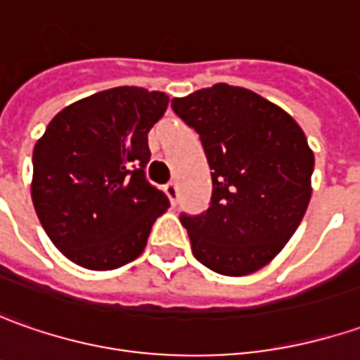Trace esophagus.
Returning <instances> with one entry per match:
<instances>
[{
  "mask_svg": "<svg viewBox=\"0 0 360 360\" xmlns=\"http://www.w3.org/2000/svg\"><path fill=\"white\" fill-rule=\"evenodd\" d=\"M163 191L169 197V201L175 205L177 203V195H179V189H177V183H167L165 187H163Z\"/></svg>",
  "mask_w": 360,
  "mask_h": 360,
  "instance_id": "34e87169",
  "label": "esophagus"
}]
</instances>
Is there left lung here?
<instances>
[{"mask_svg": "<svg viewBox=\"0 0 360 360\" xmlns=\"http://www.w3.org/2000/svg\"><path fill=\"white\" fill-rule=\"evenodd\" d=\"M199 133L213 181L201 215H181L195 259L227 277L269 265L303 221L315 155L299 123L245 87L217 83L171 99Z\"/></svg>", "mask_w": 360, "mask_h": 360, "instance_id": "1", "label": "left lung"}]
</instances>
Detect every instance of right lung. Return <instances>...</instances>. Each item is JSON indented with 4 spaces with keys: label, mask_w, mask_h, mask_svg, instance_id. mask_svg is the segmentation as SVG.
I'll use <instances>...</instances> for the list:
<instances>
[{
    "label": "right lung",
    "mask_w": 360,
    "mask_h": 360,
    "mask_svg": "<svg viewBox=\"0 0 360 360\" xmlns=\"http://www.w3.org/2000/svg\"><path fill=\"white\" fill-rule=\"evenodd\" d=\"M169 97L113 87L61 109L33 149L32 199L47 237L75 265L111 271L143 253L165 193L145 179L147 133Z\"/></svg>",
    "instance_id": "1"
}]
</instances>
